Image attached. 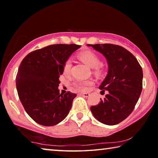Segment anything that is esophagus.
Segmentation results:
<instances>
[{"instance_id":"esophagus-1","label":"esophagus","mask_w":158,"mask_h":158,"mask_svg":"<svg viewBox=\"0 0 158 158\" xmlns=\"http://www.w3.org/2000/svg\"><path fill=\"white\" fill-rule=\"evenodd\" d=\"M81 95L84 97H88L89 96V93H81Z\"/></svg>"}]
</instances>
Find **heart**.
Returning <instances> with one entry per match:
<instances>
[{"label":"heart","instance_id":"1","mask_svg":"<svg viewBox=\"0 0 158 158\" xmlns=\"http://www.w3.org/2000/svg\"><path fill=\"white\" fill-rule=\"evenodd\" d=\"M78 58L81 59L89 66L93 68V72L95 74L100 76L103 74L104 69L102 64L99 55L92 51H85L78 54ZM72 67V61L71 59H66L64 64V73L69 75L71 72ZM94 82L92 80H87V81H76L73 82V87L77 91L85 92L89 88V86L93 85Z\"/></svg>","mask_w":158,"mask_h":158}]
</instances>
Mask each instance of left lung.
Returning <instances> with one entry per match:
<instances>
[{
  "instance_id": "left-lung-1",
  "label": "left lung",
  "mask_w": 158,
  "mask_h": 158,
  "mask_svg": "<svg viewBox=\"0 0 158 158\" xmlns=\"http://www.w3.org/2000/svg\"><path fill=\"white\" fill-rule=\"evenodd\" d=\"M103 54L108 64V75L99 86L108 94L90 109L103 124L114 125L130 115L140 97L143 71L137 59L122 46L113 44L87 45Z\"/></svg>"
}]
</instances>
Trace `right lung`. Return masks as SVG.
Masks as SVG:
<instances>
[{
	"mask_svg": "<svg viewBox=\"0 0 158 158\" xmlns=\"http://www.w3.org/2000/svg\"><path fill=\"white\" fill-rule=\"evenodd\" d=\"M81 46L48 45L28 54L21 62L16 76L18 96L26 112L40 125H55L68 115L76 94H60L59 77L64 62Z\"/></svg>",
	"mask_w": 158,
	"mask_h": 158,
	"instance_id": "1",
	"label": "right lung"
}]
</instances>
